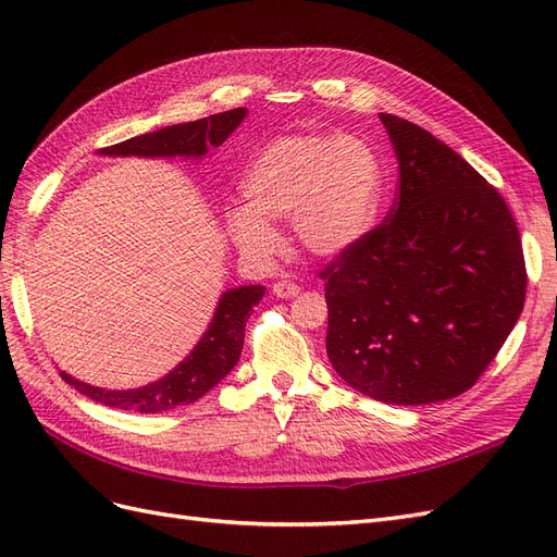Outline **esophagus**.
<instances>
[{
    "instance_id": "34e87169",
    "label": "esophagus",
    "mask_w": 557,
    "mask_h": 557,
    "mask_svg": "<svg viewBox=\"0 0 557 557\" xmlns=\"http://www.w3.org/2000/svg\"><path fill=\"white\" fill-rule=\"evenodd\" d=\"M274 295L278 299H293L299 295V285L290 283V281H278V283H274Z\"/></svg>"
}]
</instances>
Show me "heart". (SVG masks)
<instances>
[{
    "label": "heart",
    "mask_w": 557,
    "mask_h": 557,
    "mask_svg": "<svg viewBox=\"0 0 557 557\" xmlns=\"http://www.w3.org/2000/svg\"><path fill=\"white\" fill-rule=\"evenodd\" d=\"M383 166L360 137L288 134L269 141L242 178L244 205L225 209L227 237L244 256L272 260L283 246L276 221L313 258H339L376 225Z\"/></svg>",
    "instance_id": "obj_1"
}]
</instances>
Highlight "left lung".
<instances>
[{
	"label": "left lung",
	"instance_id": "1",
	"mask_svg": "<svg viewBox=\"0 0 557 557\" xmlns=\"http://www.w3.org/2000/svg\"><path fill=\"white\" fill-rule=\"evenodd\" d=\"M379 117L399 193L387 221L323 272L327 358L352 391L420 407L479 381L518 323L528 274L493 185L428 129Z\"/></svg>",
	"mask_w": 557,
	"mask_h": 557
}]
</instances>
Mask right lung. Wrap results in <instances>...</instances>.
<instances>
[{"label": "right lung", "mask_w": 557, "mask_h": 557, "mask_svg": "<svg viewBox=\"0 0 557 557\" xmlns=\"http://www.w3.org/2000/svg\"><path fill=\"white\" fill-rule=\"evenodd\" d=\"M248 109L239 107L232 111L215 113L201 121L166 125L158 132L132 137L123 144L97 150L102 158H150V160H201L209 148L223 146L230 134L242 125ZM264 295V285H239L221 295L213 311L207 332L195 348L185 356L170 374L162 379L146 383L141 387H129V391H111V387L90 385L72 374L60 372L62 379L70 383L81 395L90 397L97 404H104L111 409L132 411V413H162L183 404H193L205 397L211 387L221 383L234 364L239 362L244 348L246 320L252 309L260 305Z\"/></svg>", "instance_id": "add662e5"}]
</instances>
